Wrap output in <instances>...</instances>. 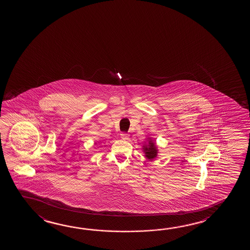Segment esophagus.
<instances>
[{
	"label": "esophagus",
	"mask_w": 250,
	"mask_h": 250,
	"mask_svg": "<svg viewBox=\"0 0 250 250\" xmlns=\"http://www.w3.org/2000/svg\"><path fill=\"white\" fill-rule=\"evenodd\" d=\"M121 138L122 139H125V140H127V139H129V138H130V135L128 134V133H121Z\"/></svg>",
	"instance_id": "34e87169"
}]
</instances>
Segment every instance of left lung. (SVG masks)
Returning a JSON list of instances; mask_svg holds the SVG:
<instances>
[{"label":"left lung","instance_id":"8db88e82","mask_svg":"<svg viewBox=\"0 0 250 250\" xmlns=\"http://www.w3.org/2000/svg\"><path fill=\"white\" fill-rule=\"evenodd\" d=\"M149 141L147 144L144 145L143 149L144 153H145V157L149 160H154L158 156V149H157V146H156L155 142L153 140H151V138H148Z\"/></svg>","mask_w":250,"mask_h":250}]
</instances>
